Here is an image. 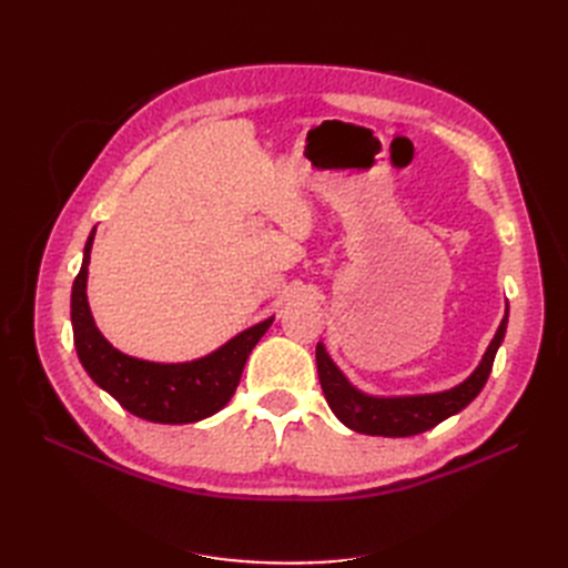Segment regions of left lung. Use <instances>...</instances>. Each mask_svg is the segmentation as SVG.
Instances as JSON below:
<instances>
[{"label": "left lung", "instance_id": "8db88e82", "mask_svg": "<svg viewBox=\"0 0 568 568\" xmlns=\"http://www.w3.org/2000/svg\"><path fill=\"white\" fill-rule=\"evenodd\" d=\"M507 317H509V305L500 326H497L484 359H480L478 367L471 372V376H467L459 386L450 390H440V393L395 395V398L367 395L363 390H357L346 376H343V372L334 365V359L329 357V353H326V348L322 343H317L315 357H317V374H320L324 398L329 403L334 415L357 434L386 436V438H405V436L424 434L428 428H434L436 424L462 412L476 398L480 388L486 386L495 363V353L505 341Z\"/></svg>", "mask_w": 568, "mask_h": 568}]
</instances>
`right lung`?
<instances>
[{"instance_id": "1", "label": "right lung", "mask_w": 568, "mask_h": 568, "mask_svg": "<svg viewBox=\"0 0 568 568\" xmlns=\"http://www.w3.org/2000/svg\"><path fill=\"white\" fill-rule=\"evenodd\" d=\"M94 230L84 244L82 267L73 282L71 322L80 363L92 382L111 393L134 417L156 424H192L215 415L234 395L255 343L274 317L253 324L225 346L192 363H149L120 353L97 329L88 303V265Z\"/></svg>"}]
</instances>
